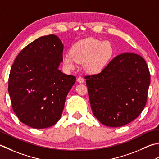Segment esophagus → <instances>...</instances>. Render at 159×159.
Here are the masks:
<instances>
[{"instance_id": "esophagus-1", "label": "esophagus", "mask_w": 159, "mask_h": 159, "mask_svg": "<svg viewBox=\"0 0 159 159\" xmlns=\"http://www.w3.org/2000/svg\"><path fill=\"white\" fill-rule=\"evenodd\" d=\"M77 82L80 83V84H82V83H84V79L82 78V77H77Z\"/></svg>"}]
</instances>
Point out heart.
Instances as JSON below:
<instances>
[{"mask_svg":"<svg viewBox=\"0 0 159 159\" xmlns=\"http://www.w3.org/2000/svg\"><path fill=\"white\" fill-rule=\"evenodd\" d=\"M114 54V48L109 41L89 38L77 42L63 57V62L69 69H73L76 62L84 63L87 73L97 74L108 64Z\"/></svg>","mask_w":159,"mask_h":159,"instance_id":"obj_1","label":"heart"}]
</instances>
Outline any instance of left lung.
Wrapping results in <instances>:
<instances>
[{"instance_id":"obj_1","label":"left lung","mask_w":159,"mask_h":159,"mask_svg":"<svg viewBox=\"0 0 159 159\" xmlns=\"http://www.w3.org/2000/svg\"><path fill=\"white\" fill-rule=\"evenodd\" d=\"M84 77L93 115L102 124L120 127L134 120L143 111L150 74L139 55L121 53L101 73Z\"/></svg>"}]
</instances>
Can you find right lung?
Segmentation results:
<instances>
[{"instance_id":"obj_1","label":"right lung","mask_w":159,"mask_h":159,"mask_svg":"<svg viewBox=\"0 0 159 159\" xmlns=\"http://www.w3.org/2000/svg\"><path fill=\"white\" fill-rule=\"evenodd\" d=\"M64 46L55 35L42 36L16 57L9 76L13 111L22 123L43 129L56 124L76 77L58 69Z\"/></svg>"}]
</instances>
